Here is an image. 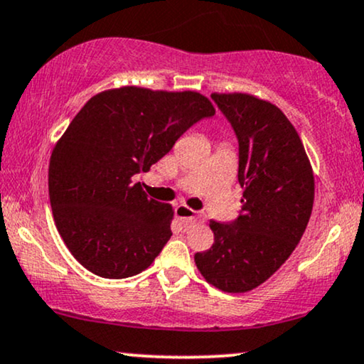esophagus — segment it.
<instances>
[{
  "label": "esophagus",
  "instance_id": "1",
  "mask_svg": "<svg viewBox=\"0 0 364 364\" xmlns=\"http://www.w3.org/2000/svg\"><path fill=\"white\" fill-rule=\"evenodd\" d=\"M174 215H176V218L183 225H185V227H188V225H191L195 222H201L205 216L201 211H195V210L188 208V206H185V205H178L176 208H174Z\"/></svg>",
  "mask_w": 364,
  "mask_h": 364
}]
</instances>
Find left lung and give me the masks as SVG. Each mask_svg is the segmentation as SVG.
I'll return each instance as SVG.
<instances>
[{"instance_id": "left-lung-1", "label": "left lung", "mask_w": 364, "mask_h": 364, "mask_svg": "<svg viewBox=\"0 0 364 364\" xmlns=\"http://www.w3.org/2000/svg\"><path fill=\"white\" fill-rule=\"evenodd\" d=\"M238 141L242 210L211 220L215 242L196 252L198 270L225 292L265 282L297 247L314 203V176L297 131L274 104L247 94H213Z\"/></svg>"}]
</instances>
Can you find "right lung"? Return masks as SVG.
I'll list each match as a JSON object with an SVG mask.
<instances>
[{"mask_svg": "<svg viewBox=\"0 0 364 364\" xmlns=\"http://www.w3.org/2000/svg\"><path fill=\"white\" fill-rule=\"evenodd\" d=\"M215 109L198 92L121 87L94 95L55 146L48 193L72 255L105 279L153 264L171 238L173 208L134 183Z\"/></svg>", "mask_w": 364, "mask_h": 364, "instance_id": "1", "label": "right lung"}]
</instances>
